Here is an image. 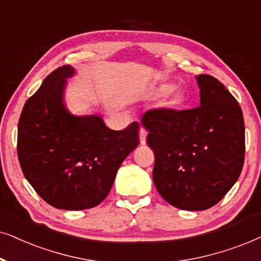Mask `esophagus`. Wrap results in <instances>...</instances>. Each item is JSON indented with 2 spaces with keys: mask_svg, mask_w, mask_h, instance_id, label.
I'll return each mask as SVG.
<instances>
[{
  "mask_svg": "<svg viewBox=\"0 0 261 261\" xmlns=\"http://www.w3.org/2000/svg\"><path fill=\"white\" fill-rule=\"evenodd\" d=\"M147 130H145L144 127H141L140 128V142L142 145H144L145 143H147Z\"/></svg>",
  "mask_w": 261,
  "mask_h": 261,
  "instance_id": "34e87169",
  "label": "esophagus"
}]
</instances>
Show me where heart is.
I'll return each mask as SVG.
<instances>
[{"instance_id": "heart-1", "label": "heart", "mask_w": 261, "mask_h": 261, "mask_svg": "<svg viewBox=\"0 0 261 261\" xmlns=\"http://www.w3.org/2000/svg\"><path fill=\"white\" fill-rule=\"evenodd\" d=\"M152 95L155 98L166 95L165 105L168 109H178V107L182 106L187 98L185 90L180 87H174L172 83H162V85L158 86L152 92Z\"/></svg>"}]
</instances>
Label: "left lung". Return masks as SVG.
Listing matches in <instances>:
<instances>
[{"label": "left lung", "mask_w": 261, "mask_h": 261, "mask_svg": "<svg viewBox=\"0 0 261 261\" xmlns=\"http://www.w3.org/2000/svg\"><path fill=\"white\" fill-rule=\"evenodd\" d=\"M200 105L148 111L142 124L155 154L152 180L163 199L181 210L217 204L234 186L245 160V123L230 92L210 75L196 76Z\"/></svg>", "instance_id": "8db88e82"}]
</instances>
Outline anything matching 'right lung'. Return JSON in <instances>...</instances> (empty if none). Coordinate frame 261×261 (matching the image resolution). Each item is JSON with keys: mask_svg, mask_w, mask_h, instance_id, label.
I'll return each mask as SVG.
<instances>
[{"mask_svg": "<svg viewBox=\"0 0 261 261\" xmlns=\"http://www.w3.org/2000/svg\"><path fill=\"white\" fill-rule=\"evenodd\" d=\"M75 69L51 72L23 106L17 158L36 192L62 210H85L107 197L125 158L137 147L140 124L111 130L99 116H75L64 103Z\"/></svg>", "mask_w": 261, "mask_h": 261, "instance_id": "1", "label": "right lung"}]
</instances>
